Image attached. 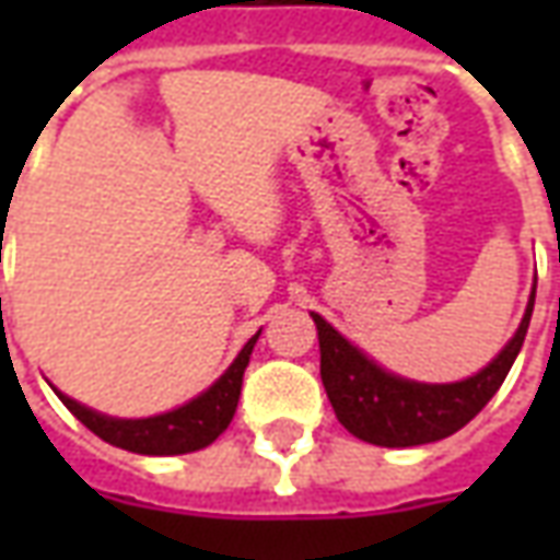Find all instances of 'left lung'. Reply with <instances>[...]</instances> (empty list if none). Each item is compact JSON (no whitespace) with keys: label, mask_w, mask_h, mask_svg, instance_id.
I'll use <instances>...</instances> for the list:
<instances>
[{"label":"left lung","mask_w":560,"mask_h":560,"mask_svg":"<svg viewBox=\"0 0 560 560\" xmlns=\"http://www.w3.org/2000/svg\"><path fill=\"white\" fill-rule=\"evenodd\" d=\"M560 260V255H558ZM537 279L522 324L492 363L453 384H422L387 372L339 329L312 312L320 341V381L339 422L360 441L375 446H420L450 438L486 408L506 372L516 363L534 312Z\"/></svg>","instance_id":"left-lung-1"}]
</instances>
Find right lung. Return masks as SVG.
I'll return each mask as SVG.
<instances>
[{
	"label": "right lung",
	"instance_id": "obj_1",
	"mask_svg": "<svg viewBox=\"0 0 560 560\" xmlns=\"http://www.w3.org/2000/svg\"><path fill=\"white\" fill-rule=\"evenodd\" d=\"M260 332L245 341L243 351L236 353L224 375L203 389L200 396L185 401L173 411L155 413V417H140V420H122V417H107L80 405L66 393H54L62 399L68 411L74 413L90 432H95L102 441L114 446H122L128 453H140V456H183V453H195L203 450L215 438H219L228 425H231L233 413H236V401H240V389H243L245 365L252 360L255 341Z\"/></svg>",
	"mask_w": 560,
	"mask_h": 560
}]
</instances>
